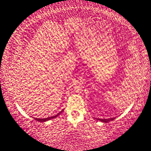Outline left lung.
<instances>
[{
    "instance_id": "8db88e82",
    "label": "left lung",
    "mask_w": 151,
    "mask_h": 151,
    "mask_svg": "<svg viewBox=\"0 0 151 151\" xmlns=\"http://www.w3.org/2000/svg\"><path fill=\"white\" fill-rule=\"evenodd\" d=\"M97 120H99L101 121L102 122H104V123H107L109 122H111V121L114 120V119H116V118H96Z\"/></svg>"
}]
</instances>
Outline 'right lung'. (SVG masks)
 <instances>
[{"label":"right lung","mask_w":151,"mask_h":151,"mask_svg":"<svg viewBox=\"0 0 151 151\" xmlns=\"http://www.w3.org/2000/svg\"><path fill=\"white\" fill-rule=\"evenodd\" d=\"M63 111V110H62ZM62 111H60L59 112V113H58L57 114V115H55V116H51V117H48V118H34L35 119V120H37V121H38V122H46V121H48V120H51V119H53V118H55L57 117V116H58L59 114H61V112H62Z\"/></svg>","instance_id":"add662e5"}]
</instances>
